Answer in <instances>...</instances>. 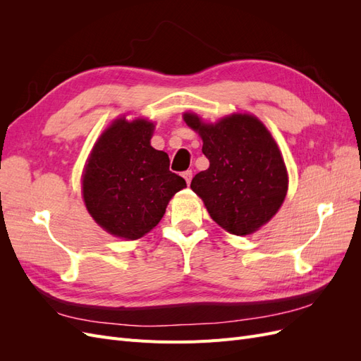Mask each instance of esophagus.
I'll list each match as a JSON object with an SVG mask.
<instances>
[{
  "mask_svg": "<svg viewBox=\"0 0 361 361\" xmlns=\"http://www.w3.org/2000/svg\"><path fill=\"white\" fill-rule=\"evenodd\" d=\"M182 176H183V179H185V180H187V183L190 185V183H191V179H192V171H191V170L183 171V173H182Z\"/></svg>",
  "mask_w": 361,
  "mask_h": 361,
  "instance_id": "obj_1",
  "label": "esophagus"
}]
</instances>
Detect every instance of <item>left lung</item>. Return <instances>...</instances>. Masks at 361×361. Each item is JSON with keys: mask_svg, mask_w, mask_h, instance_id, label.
<instances>
[{"mask_svg": "<svg viewBox=\"0 0 361 361\" xmlns=\"http://www.w3.org/2000/svg\"><path fill=\"white\" fill-rule=\"evenodd\" d=\"M183 120L202 137V152L209 159V169L192 178L191 190L228 233L259 231L288 192L285 161L269 130L251 114H232L214 125L192 113Z\"/></svg>", "mask_w": 361, "mask_h": 361, "instance_id": "8db88e82", "label": "left lung"}]
</instances>
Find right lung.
<instances>
[{"instance_id": "obj_1", "label": "right lung", "mask_w": 361, "mask_h": 361, "mask_svg": "<svg viewBox=\"0 0 361 361\" xmlns=\"http://www.w3.org/2000/svg\"><path fill=\"white\" fill-rule=\"evenodd\" d=\"M155 125L117 118L93 146L82 174V197L93 220L117 238L138 239L166 214L174 194L187 187L169 170L166 152L150 146Z\"/></svg>"}]
</instances>
